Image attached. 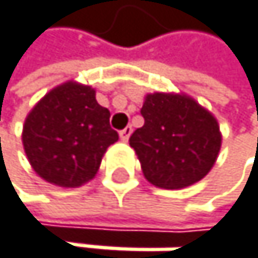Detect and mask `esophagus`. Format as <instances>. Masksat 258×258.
<instances>
[{"instance_id": "1", "label": "esophagus", "mask_w": 258, "mask_h": 258, "mask_svg": "<svg viewBox=\"0 0 258 258\" xmlns=\"http://www.w3.org/2000/svg\"><path fill=\"white\" fill-rule=\"evenodd\" d=\"M132 132H133V128H132L130 125L125 126L123 130H122L120 133H118V135H120V140H122V141H128V138H130Z\"/></svg>"}]
</instances>
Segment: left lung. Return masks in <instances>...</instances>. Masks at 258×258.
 Returning <instances> with one entry per match:
<instances>
[{
    "label": "left lung",
    "mask_w": 258,
    "mask_h": 258,
    "mask_svg": "<svg viewBox=\"0 0 258 258\" xmlns=\"http://www.w3.org/2000/svg\"><path fill=\"white\" fill-rule=\"evenodd\" d=\"M144 125L130 136L144 177L155 187L192 185L214 166L222 144L216 117L184 93H149Z\"/></svg>",
    "instance_id": "8db88e82"
}]
</instances>
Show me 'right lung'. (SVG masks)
Segmentation results:
<instances>
[{"instance_id": "right-lung-1", "label": "right lung", "mask_w": 258, "mask_h": 258, "mask_svg": "<svg viewBox=\"0 0 258 258\" xmlns=\"http://www.w3.org/2000/svg\"><path fill=\"white\" fill-rule=\"evenodd\" d=\"M111 112L90 85L64 82L25 118L22 143L33 169L58 187H79L95 177L106 149L118 140Z\"/></svg>"}]
</instances>
